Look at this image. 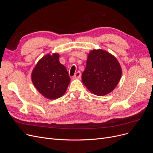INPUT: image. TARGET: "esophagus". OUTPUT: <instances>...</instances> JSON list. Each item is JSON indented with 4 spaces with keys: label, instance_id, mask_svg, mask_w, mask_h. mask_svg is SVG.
<instances>
[{
    "label": "esophagus",
    "instance_id": "1",
    "mask_svg": "<svg viewBox=\"0 0 153 153\" xmlns=\"http://www.w3.org/2000/svg\"><path fill=\"white\" fill-rule=\"evenodd\" d=\"M80 76H81V73H80V71H77L75 74V75H74V77L76 78H80Z\"/></svg>",
    "mask_w": 153,
    "mask_h": 153
}]
</instances>
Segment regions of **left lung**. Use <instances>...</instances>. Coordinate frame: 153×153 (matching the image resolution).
Instances as JSON below:
<instances>
[{
    "instance_id": "obj_1",
    "label": "left lung",
    "mask_w": 153,
    "mask_h": 153,
    "mask_svg": "<svg viewBox=\"0 0 153 153\" xmlns=\"http://www.w3.org/2000/svg\"><path fill=\"white\" fill-rule=\"evenodd\" d=\"M121 75V68L116 58L106 51L99 49L92 50L88 55L82 79L91 92L101 96L115 89Z\"/></svg>"
}]
</instances>
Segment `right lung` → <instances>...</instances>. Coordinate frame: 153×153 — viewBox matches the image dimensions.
Instances as JSON below:
<instances>
[{"label": "right lung", "mask_w": 153, "mask_h": 153, "mask_svg": "<svg viewBox=\"0 0 153 153\" xmlns=\"http://www.w3.org/2000/svg\"><path fill=\"white\" fill-rule=\"evenodd\" d=\"M32 81L41 94L53 100L65 93L70 77L65 66L59 62V55L48 54L40 60L33 69Z\"/></svg>", "instance_id": "1"}]
</instances>
